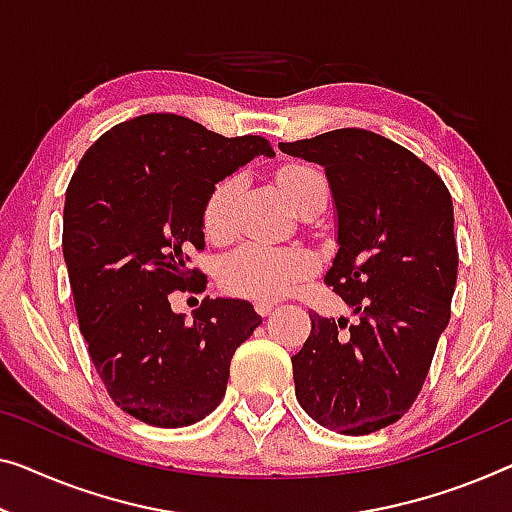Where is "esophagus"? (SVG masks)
I'll return each instance as SVG.
<instances>
[{
  "label": "esophagus",
  "instance_id": "obj_1",
  "mask_svg": "<svg viewBox=\"0 0 512 512\" xmlns=\"http://www.w3.org/2000/svg\"><path fill=\"white\" fill-rule=\"evenodd\" d=\"M273 305H276V301H273V299H259V301H255V310L262 317H266L273 310Z\"/></svg>",
  "mask_w": 512,
  "mask_h": 512
}]
</instances>
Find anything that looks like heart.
Returning a JSON list of instances; mask_svg holds the SVG:
<instances>
[{
	"mask_svg": "<svg viewBox=\"0 0 512 512\" xmlns=\"http://www.w3.org/2000/svg\"><path fill=\"white\" fill-rule=\"evenodd\" d=\"M278 186L294 209L329 197L324 174L305 163H289L278 172ZM239 179L227 177L213 186L202 209V227L211 241H225L234 232ZM315 259L303 248H271L243 243L220 264L218 280L227 292L246 296H280L312 271Z\"/></svg>",
	"mask_w": 512,
	"mask_h": 512,
	"instance_id": "b5f03b06",
	"label": "heart"
}]
</instances>
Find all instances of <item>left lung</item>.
<instances>
[{"mask_svg": "<svg viewBox=\"0 0 512 512\" xmlns=\"http://www.w3.org/2000/svg\"><path fill=\"white\" fill-rule=\"evenodd\" d=\"M280 149L324 165L340 246L324 282L358 317L347 324L310 312L308 340L292 356L296 400L329 430L377 432L418 398L451 319V193L409 149L363 128L280 142Z\"/></svg>", "mask_w": 512, "mask_h": 512, "instance_id": "obj_1", "label": "left lung"}]
</instances>
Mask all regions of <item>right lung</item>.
Wrapping results in <instances>:
<instances>
[{"label":"right lung","mask_w":512,"mask_h":512,"mask_svg":"<svg viewBox=\"0 0 512 512\" xmlns=\"http://www.w3.org/2000/svg\"><path fill=\"white\" fill-rule=\"evenodd\" d=\"M259 135L225 137L179 114H142L103 133L66 188L64 259L80 333L117 407L183 427L223 400L230 363L262 319L243 299H204L193 324L172 292H204L193 250L220 179L255 156Z\"/></svg>","instance_id":"obj_1"}]
</instances>
